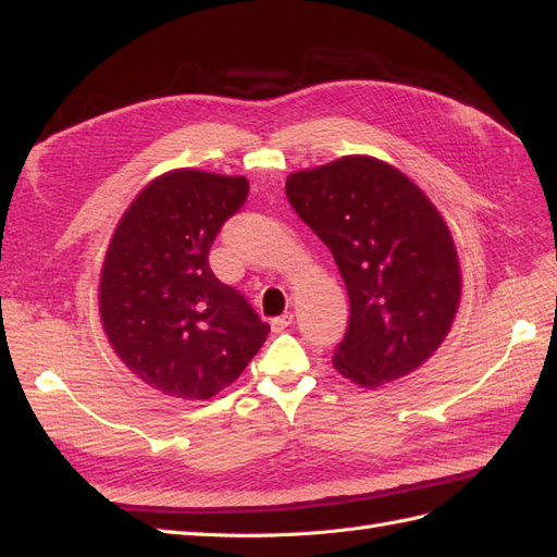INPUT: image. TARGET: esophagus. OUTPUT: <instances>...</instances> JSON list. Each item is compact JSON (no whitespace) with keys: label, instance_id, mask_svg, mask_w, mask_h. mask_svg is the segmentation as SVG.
<instances>
[{"label":"esophagus","instance_id":"obj_1","mask_svg":"<svg viewBox=\"0 0 557 557\" xmlns=\"http://www.w3.org/2000/svg\"><path fill=\"white\" fill-rule=\"evenodd\" d=\"M292 322H294V315H292V312H284V315L275 318V320L270 322V324H273V332H284Z\"/></svg>","mask_w":557,"mask_h":557}]
</instances>
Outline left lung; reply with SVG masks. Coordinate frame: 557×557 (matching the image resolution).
<instances>
[{
  "instance_id": "obj_1",
  "label": "left lung",
  "mask_w": 557,
  "mask_h": 557,
  "mask_svg": "<svg viewBox=\"0 0 557 557\" xmlns=\"http://www.w3.org/2000/svg\"><path fill=\"white\" fill-rule=\"evenodd\" d=\"M284 190L346 282L336 372L364 388L414 372L445 341L461 296L454 242L431 199L374 157L298 171Z\"/></svg>"
}]
</instances>
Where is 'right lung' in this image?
<instances>
[{"label":"right lung","instance_id":"right-lung-1","mask_svg":"<svg viewBox=\"0 0 557 557\" xmlns=\"http://www.w3.org/2000/svg\"><path fill=\"white\" fill-rule=\"evenodd\" d=\"M247 197L242 176L169 171L134 199L112 235L98 292L103 330L154 391L209 400L265 344L270 324L209 268L213 239Z\"/></svg>","mask_w":557,"mask_h":557}]
</instances>
